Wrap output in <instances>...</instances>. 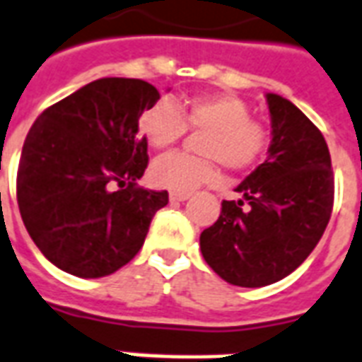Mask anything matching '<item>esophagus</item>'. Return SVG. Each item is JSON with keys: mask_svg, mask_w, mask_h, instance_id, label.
<instances>
[{"mask_svg": "<svg viewBox=\"0 0 362 362\" xmlns=\"http://www.w3.org/2000/svg\"><path fill=\"white\" fill-rule=\"evenodd\" d=\"M189 195L192 194H188V192H170L168 199L170 202H186V199H189Z\"/></svg>", "mask_w": 362, "mask_h": 362, "instance_id": "34e87169", "label": "esophagus"}]
</instances>
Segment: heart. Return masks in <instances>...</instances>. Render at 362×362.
<instances>
[{"instance_id": "b5f03b06", "label": "heart", "mask_w": 362, "mask_h": 362, "mask_svg": "<svg viewBox=\"0 0 362 362\" xmlns=\"http://www.w3.org/2000/svg\"><path fill=\"white\" fill-rule=\"evenodd\" d=\"M188 128L207 132L199 146L205 157L168 153L155 159L149 180L157 188L189 192L202 184H213L221 178L213 158L234 173L249 170L263 159L270 141L267 124L251 119V107L232 93L195 95L174 105L160 99L144 109L138 119L140 134L157 149L176 144Z\"/></svg>"}]
</instances>
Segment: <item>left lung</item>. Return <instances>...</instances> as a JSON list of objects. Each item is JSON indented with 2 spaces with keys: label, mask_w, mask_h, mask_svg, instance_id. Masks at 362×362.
Segmentation results:
<instances>
[{
  "label": "left lung",
  "mask_w": 362,
  "mask_h": 362,
  "mask_svg": "<svg viewBox=\"0 0 362 362\" xmlns=\"http://www.w3.org/2000/svg\"><path fill=\"white\" fill-rule=\"evenodd\" d=\"M272 141L269 157L222 202L218 221L202 232L203 259L234 286L261 288L282 280L310 255L334 207L330 151L291 101L267 93Z\"/></svg>",
  "instance_id": "obj_1"
}]
</instances>
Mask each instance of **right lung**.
Masks as SVG:
<instances>
[{
	"label": "right lung",
	"instance_id": "obj_1",
	"mask_svg": "<svg viewBox=\"0 0 362 362\" xmlns=\"http://www.w3.org/2000/svg\"><path fill=\"white\" fill-rule=\"evenodd\" d=\"M159 98L144 80H93L47 107L26 134L18 211L45 259L69 274L101 278L130 263L168 203L165 189L136 184L149 160L138 119Z\"/></svg>",
	"mask_w": 362,
	"mask_h": 362
}]
</instances>
